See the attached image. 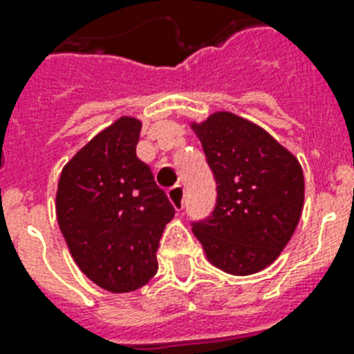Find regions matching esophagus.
Returning <instances> with one entry per match:
<instances>
[{
	"instance_id": "obj_1",
	"label": "esophagus",
	"mask_w": 354,
	"mask_h": 354,
	"mask_svg": "<svg viewBox=\"0 0 354 354\" xmlns=\"http://www.w3.org/2000/svg\"><path fill=\"white\" fill-rule=\"evenodd\" d=\"M169 200H171L172 207L176 211L183 209V198H185V191H183L182 185H176V187H172L169 193H167Z\"/></svg>"
}]
</instances>
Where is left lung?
<instances>
[{
  "mask_svg": "<svg viewBox=\"0 0 354 354\" xmlns=\"http://www.w3.org/2000/svg\"><path fill=\"white\" fill-rule=\"evenodd\" d=\"M189 127L218 191L213 215L194 224V236L215 268L257 274L279 257L301 218V163L263 127L226 110Z\"/></svg>",
  "mask_w": 354,
  "mask_h": 354,
  "instance_id": "left-lung-1",
  "label": "left lung"
}]
</instances>
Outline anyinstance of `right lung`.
Returning a JSON list of instances; mask_svg holds the SVG:
<instances>
[{
    "label": "right lung",
    "instance_id": "add662e5",
    "mask_svg": "<svg viewBox=\"0 0 354 354\" xmlns=\"http://www.w3.org/2000/svg\"><path fill=\"white\" fill-rule=\"evenodd\" d=\"M141 121L122 115L60 172L57 221L80 272L102 290L128 294L158 272L156 252L174 216L149 165L138 160Z\"/></svg>",
    "mask_w": 354,
    "mask_h": 354
}]
</instances>
